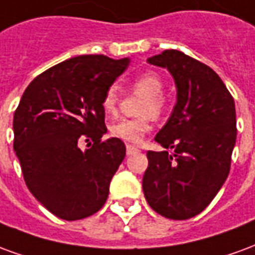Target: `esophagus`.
I'll return each mask as SVG.
<instances>
[{"label":"esophagus","instance_id":"34e87169","mask_svg":"<svg viewBox=\"0 0 255 255\" xmlns=\"http://www.w3.org/2000/svg\"><path fill=\"white\" fill-rule=\"evenodd\" d=\"M126 150H127V154H133V153H136V151H139L138 147H135V146H132V144H127V147H126Z\"/></svg>","mask_w":255,"mask_h":255}]
</instances>
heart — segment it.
I'll return each mask as SVG.
<instances>
[{"instance_id": "heart-1", "label": "heart", "mask_w": 255, "mask_h": 255, "mask_svg": "<svg viewBox=\"0 0 255 255\" xmlns=\"http://www.w3.org/2000/svg\"><path fill=\"white\" fill-rule=\"evenodd\" d=\"M132 87L135 91L144 94L140 102L139 113L143 116L135 119H122L113 123L111 132L115 138L124 140L127 143H140L146 133L151 129V116L158 117L165 111L166 100L161 94L164 83L158 73L153 71H146L136 75L132 79ZM119 106V91L116 86H109L102 97V109L106 115H115Z\"/></svg>"}]
</instances>
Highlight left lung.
I'll return each instance as SVG.
<instances>
[{
  "label": "left lung",
  "mask_w": 255,
  "mask_h": 255,
  "mask_svg": "<svg viewBox=\"0 0 255 255\" xmlns=\"http://www.w3.org/2000/svg\"><path fill=\"white\" fill-rule=\"evenodd\" d=\"M147 63L171 72L177 97L154 138L173 153L147 151L144 198L166 219H191L212 202L228 177L236 142L235 102L212 68L179 50H164Z\"/></svg>",
  "instance_id": "1"
}]
</instances>
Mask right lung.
<instances>
[{
	"label": "right lung",
	"instance_id": "1",
	"mask_svg": "<svg viewBox=\"0 0 255 255\" xmlns=\"http://www.w3.org/2000/svg\"><path fill=\"white\" fill-rule=\"evenodd\" d=\"M129 58L102 54L69 58L38 75L13 116V149L31 194L60 219L97 213L126 157L120 139L106 133L102 97ZM92 147L80 149L83 140Z\"/></svg>",
	"mask_w": 255,
	"mask_h": 255
}]
</instances>
